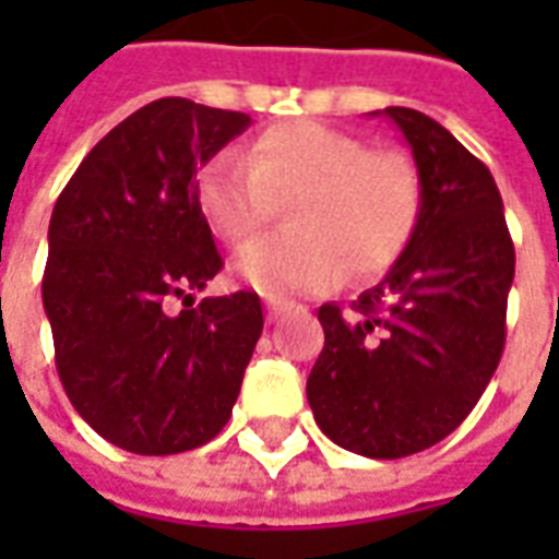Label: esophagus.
Returning a JSON list of instances; mask_svg holds the SVG:
<instances>
[{"instance_id":"obj_1","label":"esophagus","mask_w":559,"mask_h":559,"mask_svg":"<svg viewBox=\"0 0 559 559\" xmlns=\"http://www.w3.org/2000/svg\"><path fill=\"white\" fill-rule=\"evenodd\" d=\"M281 314H284V305L272 302V299H269V302H266V320H269V323H275Z\"/></svg>"}]
</instances>
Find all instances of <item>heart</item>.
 <instances>
[{"label": "heart", "mask_w": 559, "mask_h": 559, "mask_svg": "<svg viewBox=\"0 0 559 559\" xmlns=\"http://www.w3.org/2000/svg\"><path fill=\"white\" fill-rule=\"evenodd\" d=\"M197 206L224 242L239 245L287 203L290 230L260 236L233 260L236 278L269 299L380 275L416 233L421 179L404 152L371 148L350 131L293 119L263 128L242 155L209 158L194 182Z\"/></svg>", "instance_id": "heart-1"}]
</instances>
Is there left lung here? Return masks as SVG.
I'll return each instance as SVG.
<instances>
[{
    "label": "left lung",
    "instance_id": "8db88e82",
    "mask_svg": "<svg viewBox=\"0 0 559 559\" xmlns=\"http://www.w3.org/2000/svg\"><path fill=\"white\" fill-rule=\"evenodd\" d=\"M383 114L413 148L419 224L386 278L347 314L320 305L326 344L308 374V404L329 440L392 461L449 437L491 383L515 245L476 155L419 110Z\"/></svg>",
    "mask_w": 559,
    "mask_h": 559
}]
</instances>
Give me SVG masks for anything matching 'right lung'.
<instances>
[{
    "label": "right lung",
    "instance_id": "1",
    "mask_svg": "<svg viewBox=\"0 0 559 559\" xmlns=\"http://www.w3.org/2000/svg\"><path fill=\"white\" fill-rule=\"evenodd\" d=\"M248 126V114L158 98L92 148L56 200L41 281L56 371L74 411L134 455L209 443L263 332L257 293L191 299L224 266L197 167ZM170 298L183 299L179 316Z\"/></svg>",
    "mask_w": 559,
    "mask_h": 559
}]
</instances>
